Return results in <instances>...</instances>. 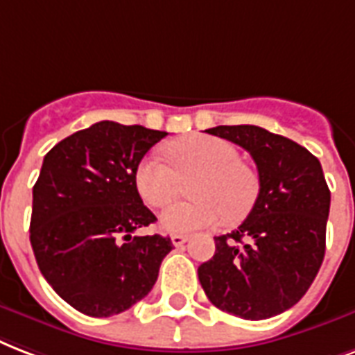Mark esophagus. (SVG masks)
I'll list each match as a JSON object with an SVG mask.
<instances>
[{
    "label": "esophagus",
    "instance_id": "esophagus-1",
    "mask_svg": "<svg viewBox=\"0 0 355 355\" xmlns=\"http://www.w3.org/2000/svg\"><path fill=\"white\" fill-rule=\"evenodd\" d=\"M189 239H191L189 235H180V233H174V235L170 237V241H172V244H174L175 248H181L183 244L189 243Z\"/></svg>",
    "mask_w": 355,
    "mask_h": 355
}]
</instances>
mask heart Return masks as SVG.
<instances>
[{"label": "heart", "mask_w": 355, "mask_h": 355, "mask_svg": "<svg viewBox=\"0 0 355 355\" xmlns=\"http://www.w3.org/2000/svg\"><path fill=\"white\" fill-rule=\"evenodd\" d=\"M170 163L157 155L140 161L135 185L140 198L153 207L174 200L181 191V180L189 183L194 198L164 207L159 224L172 233H191L218 226L224 218L241 220L254 207L259 194V175L241 161L239 150L227 140L191 135L166 148Z\"/></svg>", "instance_id": "obj_1"}]
</instances>
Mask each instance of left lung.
I'll list each match as a JSON object with an SVG mask.
<instances>
[{
    "mask_svg": "<svg viewBox=\"0 0 355 355\" xmlns=\"http://www.w3.org/2000/svg\"><path fill=\"white\" fill-rule=\"evenodd\" d=\"M205 131L252 155L259 194L235 232L215 237V255L198 268L200 283L222 311L246 320L276 317L300 302L322 265L329 189L320 161L257 125Z\"/></svg>",
    "mask_w": 355,
    "mask_h": 355,
    "instance_id": "left-lung-1",
    "label": "left lung"
}]
</instances>
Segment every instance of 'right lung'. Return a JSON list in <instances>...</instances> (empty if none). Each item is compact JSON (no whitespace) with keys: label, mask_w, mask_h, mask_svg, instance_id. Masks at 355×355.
Listing matches in <instances>:
<instances>
[{"label":"right lung","mask_w":355,"mask_h":355,"mask_svg":"<svg viewBox=\"0 0 355 355\" xmlns=\"http://www.w3.org/2000/svg\"><path fill=\"white\" fill-rule=\"evenodd\" d=\"M166 131L98 122L55 144L33 187L31 246L53 291L89 317H111L157 282L170 237H133L155 215L135 172Z\"/></svg>","instance_id":"right-lung-1"}]
</instances>
